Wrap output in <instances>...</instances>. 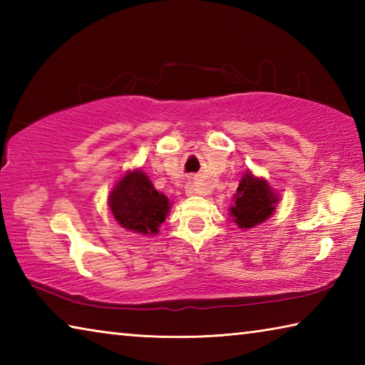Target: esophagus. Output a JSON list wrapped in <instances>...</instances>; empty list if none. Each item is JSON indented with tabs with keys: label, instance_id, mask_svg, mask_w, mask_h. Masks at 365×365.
Instances as JSON below:
<instances>
[{
	"label": "esophagus",
	"instance_id": "1",
	"mask_svg": "<svg viewBox=\"0 0 365 365\" xmlns=\"http://www.w3.org/2000/svg\"><path fill=\"white\" fill-rule=\"evenodd\" d=\"M185 191H187V195H197V193H200V190H197V187L193 182H188L187 185H185Z\"/></svg>",
	"mask_w": 365,
	"mask_h": 365
}]
</instances>
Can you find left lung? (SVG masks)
<instances>
[{"label":"left lung","instance_id":"left-lung-1","mask_svg":"<svg viewBox=\"0 0 365 365\" xmlns=\"http://www.w3.org/2000/svg\"><path fill=\"white\" fill-rule=\"evenodd\" d=\"M230 207L233 222L240 228H251L267 220L279 205V195L274 193L267 180L255 177L248 170L240 180Z\"/></svg>","mask_w":365,"mask_h":365}]
</instances>
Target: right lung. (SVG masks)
Returning a JSON list of instances; mask_svg holds the SVG:
<instances>
[{
	"mask_svg": "<svg viewBox=\"0 0 365 365\" xmlns=\"http://www.w3.org/2000/svg\"><path fill=\"white\" fill-rule=\"evenodd\" d=\"M108 202L114 219L140 235H156L170 211L169 197L159 193L140 169L128 170L114 185Z\"/></svg>",
	"mask_w": 365,
	"mask_h": 365,
	"instance_id": "add662e5",
	"label": "right lung"
}]
</instances>
